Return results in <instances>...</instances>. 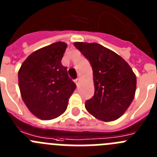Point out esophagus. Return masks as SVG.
<instances>
[{
    "instance_id": "1",
    "label": "esophagus",
    "mask_w": 157,
    "mask_h": 157,
    "mask_svg": "<svg viewBox=\"0 0 157 157\" xmlns=\"http://www.w3.org/2000/svg\"><path fill=\"white\" fill-rule=\"evenodd\" d=\"M79 80H80L79 78H76V79L75 80V84L77 85V86H78V82H79Z\"/></svg>"
}]
</instances>
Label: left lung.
<instances>
[{
  "instance_id": "obj_1",
  "label": "left lung",
  "mask_w": 157,
  "mask_h": 157,
  "mask_svg": "<svg viewBox=\"0 0 157 157\" xmlns=\"http://www.w3.org/2000/svg\"><path fill=\"white\" fill-rule=\"evenodd\" d=\"M93 68L95 93L86 109L103 121H112L124 113L135 97L136 76L121 56L96 43H74Z\"/></svg>"
}]
</instances>
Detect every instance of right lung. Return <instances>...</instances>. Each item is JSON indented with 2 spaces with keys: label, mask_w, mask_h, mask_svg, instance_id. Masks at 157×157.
Here are the masks:
<instances>
[{
  "label": "right lung",
  "mask_w": 157,
  "mask_h": 157,
  "mask_svg": "<svg viewBox=\"0 0 157 157\" xmlns=\"http://www.w3.org/2000/svg\"><path fill=\"white\" fill-rule=\"evenodd\" d=\"M67 48L57 42L32 53L18 73L21 98L33 114L51 120L66 110L68 99L76 88L61 59Z\"/></svg>",
  "instance_id": "right-lung-1"
}]
</instances>
